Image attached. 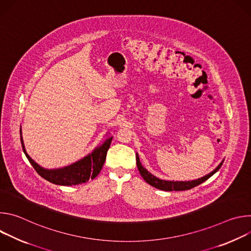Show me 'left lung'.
<instances>
[{
	"label": "left lung",
	"instance_id": "8db88e82",
	"mask_svg": "<svg viewBox=\"0 0 251 251\" xmlns=\"http://www.w3.org/2000/svg\"><path fill=\"white\" fill-rule=\"evenodd\" d=\"M136 163H137V167H138V170H139V173L140 175L143 176V178L151 186L159 189V190H163V191H168V192H171V191H186V190H190V189H193L199 185H201V183L205 182L208 177H210L213 174H216L222 167L223 163L222 162L218 168L212 171L210 174L201 177V178H198V180H195V181H191V182H174V181H164V180H160V178L156 177L155 176H153L151 173H149L144 167H143L141 165V162L139 160V156L138 154H136Z\"/></svg>",
	"mask_w": 251,
	"mask_h": 251
}]
</instances>
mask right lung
I'll use <instances>...</instances> for the list:
<instances>
[{
    "mask_svg": "<svg viewBox=\"0 0 251 251\" xmlns=\"http://www.w3.org/2000/svg\"><path fill=\"white\" fill-rule=\"evenodd\" d=\"M20 134L22 131L20 130ZM112 141V137L107 139L101 146L96 148L90 155L86 156L82 160L70 165L68 167L56 170H47L42 168L40 165L35 163L25 152L24 141L21 136V143L25 155L26 156L29 163L32 165L37 173L43 176L45 180L60 186H73L78 185L87 182L89 178H94L101 171L107 151H108Z\"/></svg>",
    "mask_w": 251,
    "mask_h": 251,
    "instance_id": "1",
    "label": "right lung"
}]
</instances>
